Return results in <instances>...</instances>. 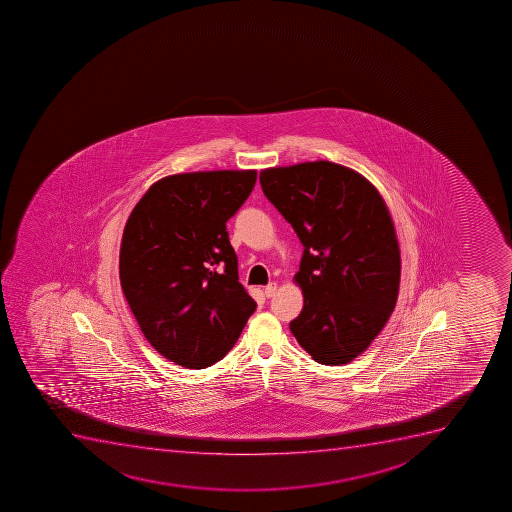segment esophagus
<instances>
[{"instance_id": "esophagus-1", "label": "esophagus", "mask_w": 512, "mask_h": 512, "mask_svg": "<svg viewBox=\"0 0 512 512\" xmlns=\"http://www.w3.org/2000/svg\"><path fill=\"white\" fill-rule=\"evenodd\" d=\"M265 297H274L275 295V292H277V284H275V282H270L269 285H267V287H265Z\"/></svg>"}]
</instances>
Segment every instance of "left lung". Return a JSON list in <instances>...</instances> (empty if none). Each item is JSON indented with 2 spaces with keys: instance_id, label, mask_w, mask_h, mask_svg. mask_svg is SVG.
<instances>
[{
  "instance_id": "obj_1",
  "label": "left lung",
  "mask_w": 512,
  "mask_h": 512,
  "mask_svg": "<svg viewBox=\"0 0 512 512\" xmlns=\"http://www.w3.org/2000/svg\"><path fill=\"white\" fill-rule=\"evenodd\" d=\"M260 185L304 245L295 275L304 309L290 330L315 362L347 364L397 302L400 253L389 210L362 175L332 162L270 168Z\"/></svg>"
}]
</instances>
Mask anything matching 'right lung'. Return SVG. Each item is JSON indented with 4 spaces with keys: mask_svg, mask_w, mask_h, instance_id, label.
Returning a JSON list of instances; mask_svg holds the SVG:
<instances>
[{
    "mask_svg": "<svg viewBox=\"0 0 512 512\" xmlns=\"http://www.w3.org/2000/svg\"><path fill=\"white\" fill-rule=\"evenodd\" d=\"M255 182V170L162 178L125 225V299L153 349L187 369L222 360L257 309L238 282L227 232Z\"/></svg>",
    "mask_w": 512,
    "mask_h": 512,
    "instance_id": "add662e5",
    "label": "right lung"
}]
</instances>
